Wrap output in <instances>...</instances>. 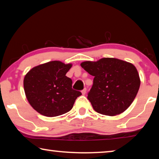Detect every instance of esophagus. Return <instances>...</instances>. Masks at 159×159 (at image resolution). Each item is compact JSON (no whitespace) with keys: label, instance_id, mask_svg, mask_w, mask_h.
Instances as JSON below:
<instances>
[{"label":"esophagus","instance_id":"esophagus-1","mask_svg":"<svg viewBox=\"0 0 159 159\" xmlns=\"http://www.w3.org/2000/svg\"><path fill=\"white\" fill-rule=\"evenodd\" d=\"M81 93H82L83 95H85V94L86 93V88H85V89H84V90H82Z\"/></svg>","mask_w":159,"mask_h":159}]
</instances>
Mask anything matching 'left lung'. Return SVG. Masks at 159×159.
Masks as SVG:
<instances>
[{
  "mask_svg": "<svg viewBox=\"0 0 159 159\" xmlns=\"http://www.w3.org/2000/svg\"><path fill=\"white\" fill-rule=\"evenodd\" d=\"M80 66L94 76L87 98L96 112L113 116L131 106L141 84L134 65L118 58H103L84 61Z\"/></svg>",
  "mask_w": 159,
  "mask_h": 159,
  "instance_id": "left-lung-1",
  "label": "left lung"
}]
</instances>
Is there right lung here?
Segmentation results:
<instances>
[{"label":"right lung","mask_w":159,"mask_h":159,"mask_svg":"<svg viewBox=\"0 0 159 159\" xmlns=\"http://www.w3.org/2000/svg\"><path fill=\"white\" fill-rule=\"evenodd\" d=\"M72 63L49 61L31 68L23 79L25 96L34 110L47 117H55L72 109L80 91L72 89L66 75Z\"/></svg>","instance_id":"1"}]
</instances>
